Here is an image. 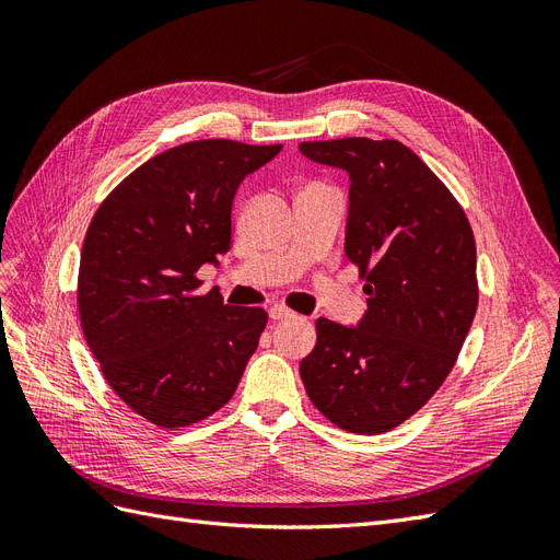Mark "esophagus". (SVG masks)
<instances>
[{
	"mask_svg": "<svg viewBox=\"0 0 560 560\" xmlns=\"http://www.w3.org/2000/svg\"><path fill=\"white\" fill-rule=\"evenodd\" d=\"M268 315H270V319L280 322V319H290V317H294L296 313H294V311H290L287 306H282V303H276V306H270V308H268Z\"/></svg>",
	"mask_w": 560,
	"mask_h": 560,
	"instance_id": "esophagus-1",
	"label": "esophagus"
}]
</instances>
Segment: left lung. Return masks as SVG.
<instances>
[{"mask_svg": "<svg viewBox=\"0 0 560 560\" xmlns=\"http://www.w3.org/2000/svg\"><path fill=\"white\" fill-rule=\"evenodd\" d=\"M299 149L350 175L346 254L369 294L358 327L315 322L301 381L336 428L383 434L430 401L465 343L479 306L474 233L448 186L397 140Z\"/></svg>", "mask_w": 560, "mask_h": 560, "instance_id": "1", "label": "left lung"}]
</instances>
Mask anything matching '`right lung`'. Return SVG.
<instances>
[{"instance_id": "1", "label": "right lung", "mask_w": 560, "mask_h": 560, "mask_svg": "<svg viewBox=\"0 0 560 560\" xmlns=\"http://www.w3.org/2000/svg\"><path fill=\"white\" fill-rule=\"evenodd\" d=\"M282 144L186 142L149 159L103 200L81 247L79 317L105 381L159 428H186L233 397L264 308L198 294V268L231 247L241 182Z\"/></svg>"}]
</instances>
